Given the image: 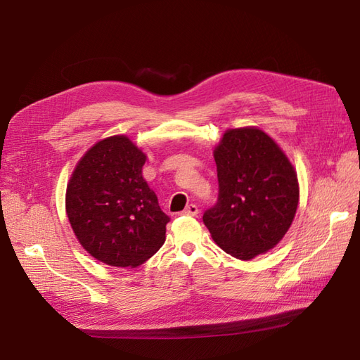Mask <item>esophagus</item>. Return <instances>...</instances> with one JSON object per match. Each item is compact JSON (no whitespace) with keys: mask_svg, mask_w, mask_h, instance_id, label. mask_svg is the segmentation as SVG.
<instances>
[{"mask_svg":"<svg viewBox=\"0 0 360 360\" xmlns=\"http://www.w3.org/2000/svg\"><path fill=\"white\" fill-rule=\"evenodd\" d=\"M198 205H195V204H189L186 209H184V212H183V214H186V216H197L198 214Z\"/></svg>","mask_w":360,"mask_h":360,"instance_id":"34e87169","label":"esophagus"}]
</instances>
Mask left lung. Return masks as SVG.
Segmentation results:
<instances>
[{
	"label": "left lung",
	"instance_id": "8db88e82",
	"mask_svg": "<svg viewBox=\"0 0 360 360\" xmlns=\"http://www.w3.org/2000/svg\"><path fill=\"white\" fill-rule=\"evenodd\" d=\"M217 204L202 216L226 254L252 259L290 230L299 204L297 172L274 138L255 126L228 129L213 150Z\"/></svg>",
	"mask_w": 360,
	"mask_h": 360
}]
</instances>
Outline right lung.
<instances>
[{
	"label": "right lung",
	"instance_id": "add662e5",
	"mask_svg": "<svg viewBox=\"0 0 360 360\" xmlns=\"http://www.w3.org/2000/svg\"><path fill=\"white\" fill-rule=\"evenodd\" d=\"M147 155L126 135L101 139L76 163L66 213L81 246L114 267H138L165 242L169 217L143 177Z\"/></svg>",
	"mask_w": 360,
	"mask_h": 360
}]
</instances>
